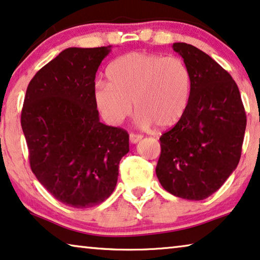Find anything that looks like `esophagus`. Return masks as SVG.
Segmentation results:
<instances>
[{"label":"esophagus","mask_w":260,"mask_h":260,"mask_svg":"<svg viewBox=\"0 0 260 260\" xmlns=\"http://www.w3.org/2000/svg\"><path fill=\"white\" fill-rule=\"evenodd\" d=\"M142 139V135L141 134H135V133H131L129 134V141L132 143H137L139 142Z\"/></svg>","instance_id":"obj_1"}]
</instances>
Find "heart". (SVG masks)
<instances>
[{"label": "heart", "mask_w": 260, "mask_h": 260, "mask_svg": "<svg viewBox=\"0 0 260 260\" xmlns=\"http://www.w3.org/2000/svg\"><path fill=\"white\" fill-rule=\"evenodd\" d=\"M107 83H98L93 92L95 106L111 125L122 122L133 111L142 127L155 123L168 128L187 111L191 93V75L179 57L129 52L107 68Z\"/></svg>", "instance_id": "heart-1"}]
</instances>
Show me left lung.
Listing matches in <instances>:
<instances>
[{"mask_svg": "<svg viewBox=\"0 0 260 260\" xmlns=\"http://www.w3.org/2000/svg\"><path fill=\"white\" fill-rule=\"evenodd\" d=\"M191 75V93L183 117L160 138L156 176L181 199L201 201L222 187L238 166L246 114L230 73L187 43H174Z\"/></svg>", "mask_w": 260, "mask_h": 260, "instance_id": "8db88e82", "label": "left lung"}]
</instances>
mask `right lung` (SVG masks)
<instances>
[{"label":"right lung","mask_w":260,"mask_h":260,"mask_svg":"<svg viewBox=\"0 0 260 260\" xmlns=\"http://www.w3.org/2000/svg\"><path fill=\"white\" fill-rule=\"evenodd\" d=\"M111 51L69 48L30 80L21 114L29 161L37 180L69 207L91 208L117 185L129 135L99 121L95 73Z\"/></svg>","instance_id":"obj_1"}]
</instances>
